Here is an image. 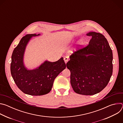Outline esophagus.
Returning a JSON list of instances; mask_svg holds the SVG:
<instances>
[{
	"mask_svg": "<svg viewBox=\"0 0 123 123\" xmlns=\"http://www.w3.org/2000/svg\"><path fill=\"white\" fill-rule=\"evenodd\" d=\"M64 61H65V63H67V62L68 61V57L66 56V57L64 58Z\"/></svg>",
	"mask_w": 123,
	"mask_h": 123,
	"instance_id": "1",
	"label": "esophagus"
}]
</instances>
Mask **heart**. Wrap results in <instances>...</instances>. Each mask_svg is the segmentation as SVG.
<instances>
[{"instance_id":"heart-1","label":"heart","mask_w":123,"mask_h":123,"mask_svg":"<svg viewBox=\"0 0 123 123\" xmlns=\"http://www.w3.org/2000/svg\"><path fill=\"white\" fill-rule=\"evenodd\" d=\"M84 43V40L83 39H81V40L80 41V42H79V43H80V44H83Z\"/></svg>"}]
</instances>
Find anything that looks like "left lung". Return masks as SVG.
Masks as SVG:
<instances>
[{"label": "left lung", "instance_id": "1", "mask_svg": "<svg viewBox=\"0 0 123 123\" xmlns=\"http://www.w3.org/2000/svg\"><path fill=\"white\" fill-rule=\"evenodd\" d=\"M89 44L69 56L67 67L71 72V84L74 92L85 95L100 92L110 80L113 71L112 50L100 33L90 32Z\"/></svg>", "mask_w": 123, "mask_h": 123}]
</instances>
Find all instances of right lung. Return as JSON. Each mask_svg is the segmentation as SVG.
<instances>
[{
	"label": "right lung",
	"instance_id": "1",
	"mask_svg": "<svg viewBox=\"0 0 123 123\" xmlns=\"http://www.w3.org/2000/svg\"><path fill=\"white\" fill-rule=\"evenodd\" d=\"M39 35L23 37L13 51L11 63V74L17 87L24 93L34 96L49 92L55 78L66 67L63 57L54 62L46 61L36 69L28 70L25 67L23 57L26 46L32 37Z\"/></svg>",
	"mask_w": 123,
	"mask_h": 123
}]
</instances>
